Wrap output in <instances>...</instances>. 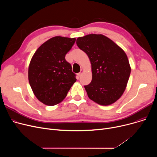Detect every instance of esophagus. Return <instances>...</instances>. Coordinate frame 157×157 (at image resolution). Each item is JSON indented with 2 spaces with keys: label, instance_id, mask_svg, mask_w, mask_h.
I'll return each mask as SVG.
<instances>
[{
  "label": "esophagus",
  "instance_id": "obj_1",
  "mask_svg": "<svg viewBox=\"0 0 157 157\" xmlns=\"http://www.w3.org/2000/svg\"><path fill=\"white\" fill-rule=\"evenodd\" d=\"M82 74H83V70H81V72L78 74V76L79 77H81V75H82Z\"/></svg>",
  "mask_w": 157,
  "mask_h": 157
}]
</instances>
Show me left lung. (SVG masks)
<instances>
[{
    "instance_id": "1",
    "label": "left lung",
    "mask_w": 157,
    "mask_h": 157,
    "mask_svg": "<svg viewBox=\"0 0 157 157\" xmlns=\"http://www.w3.org/2000/svg\"><path fill=\"white\" fill-rule=\"evenodd\" d=\"M76 44L92 64V79L85 86L88 97L102 105L116 102L125 91L131 71L124 51L102 34L78 37Z\"/></svg>"
}]
</instances>
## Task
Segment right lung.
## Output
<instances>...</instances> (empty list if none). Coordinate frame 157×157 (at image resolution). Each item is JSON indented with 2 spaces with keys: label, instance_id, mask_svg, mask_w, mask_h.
Wrapping results in <instances>:
<instances>
[{
  "label": "right lung",
  "instance_id": "add662e5",
  "mask_svg": "<svg viewBox=\"0 0 157 157\" xmlns=\"http://www.w3.org/2000/svg\"><path fill=\"white\" fill-rule=\"evenodd\" d=\"M75 41V38L52 37L41 45L32 58L29 83L37 99L47 105L62 102L76 81L71 63L65 59Z\"/></svg>",
  "mask_w": 157,
  "mask_h": 157
}]
</instances>
